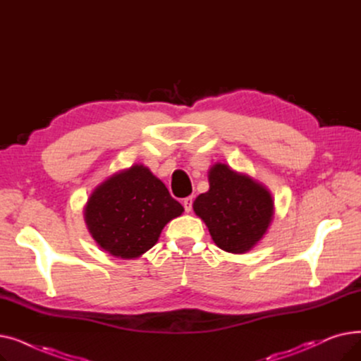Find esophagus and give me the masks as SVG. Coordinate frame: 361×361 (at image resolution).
<instances>
[{
  "label": "esophagus",
  "mask_w": 361,
  "mask_h": 361,
  "mask_svg": "<svg viewBox=\"0 0 361 361\" xmlns=\"http://www.w3.org/2000/svg\"><path fill=\"white\" fill-rule=\"evenodd\" d=\"M183 206H184V209H185V212L188 214V212H192V206H193V197L190 196V197H185L184 200H183Z\"/></svg>",
  "instance_id": "esophagus-1"
}]
</instances>
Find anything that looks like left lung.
Listing matches in <instances>:
<instances>
[{
    "label": "left lung",
    "mask_w": 361,
    "mask_h": 361,
    "mask_svg": "<svg viewBox=\"0 0 361 361\" xmlns=\"http://www.w3.org/2000/svg\"><path fill=\"white\" fill-rule=\"evenodd\" d=\"M209 190L196 197L195 214L224 252L244 255L267 235L275 215L269 188L230 165L215 162L207 171Z\"/></svg>",
    "instance_id": "obj_1"
}]
</instances>
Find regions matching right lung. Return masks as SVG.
<instances>
[{
    "mask_svg": "<svg viewBox=\"0 0 361 361\" xmlns=\"http://www.w3.org/2000/svg\"><path fill=\"white\" fill-rule=\"evenodd\" d=\"M184 207L143 164L120 169L93 188L83 218L89 234L114 257L137 259L158 243Z\"/></svg>",
    "mask_w": 361,
    "mask_h": 361,
    "instance_id": "obj_1",
    "label": "right lung"
}]
</instances>
